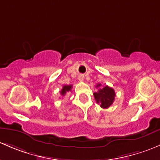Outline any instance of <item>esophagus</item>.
Instances as JSON below:
<instances>
[{"instance_id":"esophagus-1","label":"esophagus","mask_w":160,"mask_h":160,"mask_svg":"<svg viewBox=\"0 0 160 160\" xmlns=\"http://www.w3.org/2000/svg\"><path fill=\"white\" fill-rule=\"evenodd\" d=\"M84 79V75H78V80L82 81Z\"/></svg>"}]
</instances>
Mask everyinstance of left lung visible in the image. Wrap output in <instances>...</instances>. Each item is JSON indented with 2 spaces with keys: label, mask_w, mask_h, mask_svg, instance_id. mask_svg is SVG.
Returning a JSON list of instances; mask_svg holds the SVG:
<instances>
[{
  "label": "left lung",
  "mask_w": 160,
  "mask_h": 160,
  "mask_svg": "<svg viewBox=\"0 0 160 160\" xmlns=\"http://www.w3.org/2000/svg\"><path fill=\"white\" fill-rule=\"evenodd\" d=\"M101 85V84L96 85V88H99V89L98 92H94V98L97 103H99L102 108H108L114 102L116 93L114 89L108 85H105L104 88H100Z\"/></svg>",
  "instance_id": "1"
}]
</instances>
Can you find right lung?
I'll return each instance as SVG.
<instances>
[{
	"mask_svg": "<svg viewBox=\"0 0 160 160\" xmlns=\"http://www.w3.org/2000/svg\"><path fill=\"white\" fill-rule=\"evenodd\" d=\"M72 85H64L63 88H62V89L61 90V95H62V96H64V95H65V94L67 93V92L71 91V89H72Z\"/></svg>",
	"mask_w": 160,
	"mask_h": 160,
	"instance_id": "add662e5",
	"label": "right lung"
}]
</instances>
